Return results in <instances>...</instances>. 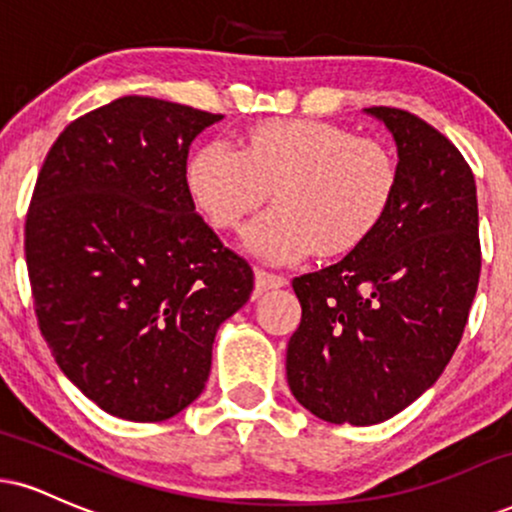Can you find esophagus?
I'll list each match as a JSON object with an SVG mask.
<instances>
[{"mask_svg": "<svg viewBox=\"0 0 512 512\" xmlns=\"http://www.w3.org/2000/svg\"><path fill=\"white\" fill-rule=\"evenodd\" d=\"M255 286H257V293H264V291H269V288L286 286V279H283L281 274L264 272V269H255Z\"/></svg>", "mask_w": 512, "mask_h": 512, "instance_id": "1", "label": "esophagus"}]
</instances>
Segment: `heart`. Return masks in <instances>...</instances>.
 Here are the masks:
<instances>
[{
	"mask_svg": "<svg viewBox=\"0 0 512 512\" xmlns=\"http://www.w3.org/2000/svg\"><path fill=\"white\" fill-rule=\"evenodd\" d=\"M398 178V159L384 143L315 119L257 121L236 135L231 152L202 147L186 166L190 197L217 231H238L269 195L274 209L248 238L269 262L355 252L389 214Z\"/></svg>",
	"mask_w": 512,
	"mask_h": 512,
	"instance_id": "heart-1",
	"label": "heart"
}]
</instances>
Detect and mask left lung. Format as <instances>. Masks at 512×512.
I'll return each instance as SVG.
<instances>
[{
  "mask_svg": "<svg viewBox=\"0 0 512 512\" xmlns=\"http://www.w3.org/2000/svg\"><path fill=\"white\" fill-rule=\"evenodd\" d=\"M398 145V193L365 245L295 276L303 319L286 374L298 403L334 424L389 420L458 348L482 272L477 186L446 135L396 107H369Z\"/></svg>",
  "mask_w": 512,
  "mask_h": 512,
  "instance_id": "1",
  "label": "left lung"
}]
</instances>
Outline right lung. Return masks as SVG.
<instances>
[{
	"mask_svg": "<svg viewBox=\"0 0 512 512\" xmlns=\"http://www.w3.org/2000/svg\"><path fill=\"white\" fill-rule=\"evenodd\" d=\"M221 114L121 97L49 147L26 214L35 317L61 372L109 415L162 422L205 389L250 264L195 212L188 150Z\"/></svg>",
	"mask_w": 512,
	"mask_h": 512,
	"instance_id": "add662e5",
	"label": "right lung"
}]
</instances>
